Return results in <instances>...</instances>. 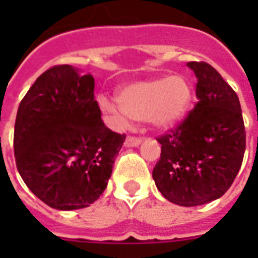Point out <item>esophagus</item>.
I'll return each mask as SVG.
<instances>
[{"label":"esophagus","instance_id":"obj_1","mask_svg":"<svg viewBox=\"0 0 258 258\" xmlns=\"http://www.w3.org/2000/svg\"><path fill=\"white\" fill-rule=\"evenodd\" d=\"M141 142H142L141 138L133 137V135H128V137L125 138L124 145L127 146V147H137V146L141 145Z\"/></svg>","mask_w":258,"mask_h":258}]
</instances>
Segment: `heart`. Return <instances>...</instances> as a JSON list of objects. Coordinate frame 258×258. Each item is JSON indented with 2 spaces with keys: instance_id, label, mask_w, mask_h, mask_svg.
Masks as SVG:
<instances>
[{
  "instance_id": "obj_1",
  "label": "heart",
  "mask_w": 258,
  "mask_h": 258,
  "mask_svg": "<svg viewBox=\"0 0 258 258\" xmlns=\"http://www.w3.org/2000/svg\"><path fill=\"white\" fill-rule=\"evenodd\" d=\"M120 101L101 95L99 105L113 124L125 127L133 119L166 128L183 116L191 101L190 83L180 75L131 83L121 88Z\"/></svg>"
}]
</instances>
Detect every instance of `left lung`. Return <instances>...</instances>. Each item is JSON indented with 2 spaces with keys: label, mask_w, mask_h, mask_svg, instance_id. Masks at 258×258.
<instances>
[{
  "label": "left lung",
  "mask_w": 258,
  "mask_h": 258,
  "mask_svg": "<svg viewBox=\"0 0 258 258\" xmlns=\"http://www.w3.org/2000/svg\"><path fill=\"white\" fill-rule=\"evenodd\" d=\"M197 76L198 103L176 127L157 138L153 170L158 190L179 206H198L228 191L244 159L246 133L240 100L205 61L187 62Z\"/></svg>",
  "instance_id": "8db88e82"
}]
</instances>
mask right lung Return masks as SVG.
<instances>
[{"instance_id":"obj_1","label":"right lung","mask_w":258,"mask_h":258,"mask_svg":"<svg viewBox=\"0 0 258 258\" xmlns=\"http://www.w3.org/2000/svg\"><path fill=\"white\" fill-rule=\"evenodd\" d=\"M91 75L54 66L40 75L18 105L14 158L34 196L58 210L83 209L107 187L124 134L101 120Z\"/></svg>"}]
</instances>
